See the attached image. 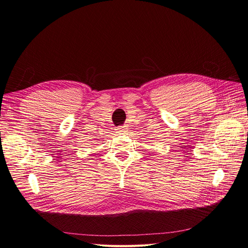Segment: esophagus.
<instances>
[{
	"label": "esophagus",
	"mask_w": 248,
	"mask_h": 248,
	"mask_svg": "<svg viewBox=\"0 0 248 248\" xmlns=\"http://www.w3.org/2000/svg\"><path fill=\"white\" fill-rule=\"evenodd\" d=\"M116 132L118 134H124L126 132V126L125 125H122V126H118L116 129Z\"/></svg>",
	"instance_id": "34e87169"
}]
</instances>
